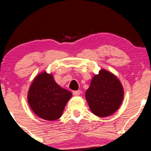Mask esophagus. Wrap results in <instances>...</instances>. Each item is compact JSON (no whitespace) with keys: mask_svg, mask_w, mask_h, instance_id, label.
Wrapping results in <instances>:
<instances>
[{"mask_svg":"<svg viewBox=\"0 0 151 151\" xmlns=\"http://www.w3.org/2000/svg\"><path fill=\"white\" fill-rule=\"evenodd\" d=\"M80 91H73V95L74 96H79L80 94Z\"/></svg>","mask_w":151,"mask_h":151,"instance_id":"34e87169","label":"esophagus"}]
</instances>
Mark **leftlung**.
Wrapping results in <instances>:
<instances>
[{"mask_svg":"<svg viewBox=\"0 0 151 151\" xmlns=\"http://www.w3.org/2000/svg\"><path fill=\"white\" fill-rule=\"evenodd\" d=\"M120 80L109 71L101 69L91 82L85 98L91 112L99 117H107L118 110L123 99Z\"/></svg>","mask_w":151,"mask_h":151,"instance_id":"obj_1","label":"left lung"}]
</instances>
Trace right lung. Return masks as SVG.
<instances>
[{
  "label": "right lung",
  "instance_id": "1",
  "mask_svg": "<svg viewBox=\"0 0 151 151\" xmlns=\"http://www.w3.org/2000/svg\"><path fill=\"white\" fill-rule=\"evenodd\" d=\"M70 91L62 88L46 71L38 74L29 88L28 101L39 118L55 121L61 117L65 106L71 97Z\"/></svg>",
  "mask_w": 151,
  "mask_h": 151
}]
</instances>
